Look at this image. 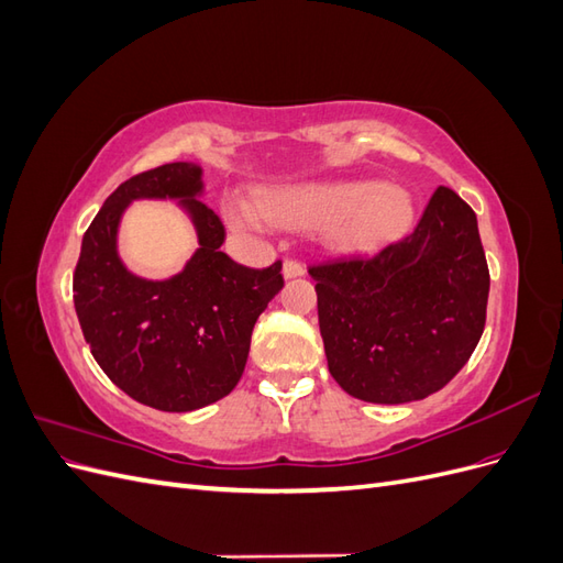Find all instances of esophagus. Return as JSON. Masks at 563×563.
Returning a JSON list of instances; mask_svg holds the SVG:
<instances>
[{"instance_id":"obj_1","label":"esophagus","mask_w":563,"mask_h":563,"mask_svg":"<svg viewBox=\"0 0 563 563\" xmlns=\"http://www.w3.org/2000/svg\"><path fill=\"white\" fill-rule=\"evenodd\" d=\"M282 275H284V279H296V277L305 275V267L298 261H286L282 267Z\"/></svg>"}]
</instances>
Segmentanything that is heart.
I'll list each match as a JSON object with an SVG mask.
<instances>
[{"instance_id": "b5f03b06", "label": "heart", "mask_w": 563, "mask_h": 563, "mask_svg": "<svg viewBox=\"0 0 563 563\" xmlns=\"http://www.w3.org/2000/svg\"><path fill=\"white\" fill-rule=\"evenodd\" d=\"M234 230L321 225V240L343 253H364L401 236L413 220V199L380 180H305L269 187L255 203L228 197Z\"/></svg>"}]
</instances>
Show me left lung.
Listing matches in <instances>:
<instances>
[{"label":"left lung","instance_id":"left-lung-1","mask_svg":"<svg viewBox=\"0 0 563 563\" xmlns=\"http://www.w3.org/2000/svg\"><path fill=\"white\" fill-rule=\"evenodd\" d=\"M310 275L331 376L362 401L434 395L484 333L490 277L479 225L449 187L432 195L406 240Z\"/></svg>","mask_w":563,"mask_h":563}]
</instances>
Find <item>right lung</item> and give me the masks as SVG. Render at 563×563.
Returning <instances> with one entry per match:
<instances>
[{"instance_id":"add662e5","label":"right lung","mask_w":563,"mask_h":563,"mask_svg":"<svg viewBox=\"0 0 563 563\" xmlns=\"http://www.w3.org/2000/svg\"><path fill=\"white\" fill-rule=\"evenodd\" d=\"M203 168L174 162L122 183L81 240L73 291L93 360L135 401L187 413L240 383L255 321L282 286V263L251 269L220 251L225 228L201 201ZM141 198H168L191 218L198 251L180 273L147 280L118 255V225Z\"/></svg>"}]
</instances>
